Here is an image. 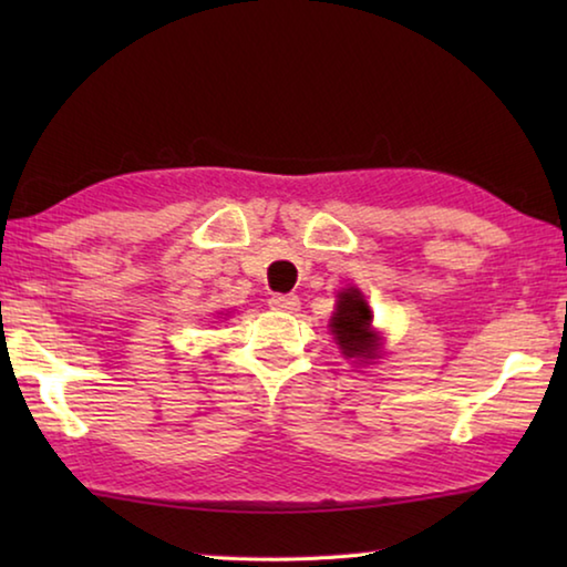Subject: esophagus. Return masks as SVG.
<instances>
[{
    "instance_id": "obj_1",
    "label": "esophagus",
    "mask_w": 567,
    "mask_h": 567,
    "mask_svg": "<svg viewBox=\"0 0 567 567\" xmlns=\"http://www.w3.org/2000/svg\"><path fill=\"white\" fill-rule=\"evenodd\" d=\"M270 307L277 312H297L300 310V297L297 295H272Z\"/></svg>"
}]
</instances>
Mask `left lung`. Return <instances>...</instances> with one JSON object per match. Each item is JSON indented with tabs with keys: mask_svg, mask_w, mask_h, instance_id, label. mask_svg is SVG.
<instances>
[{
	"mask_svg": "<svg viewBox=\"0 0 567 567\" xmlns=\"http://www.w3.org/2000/svg\"><path fill=\"white\" fill-rule=\"evenodd\" d=\"M372 312L358 290L340 292L338 312L332 315V334L348 358L368 360L378 350V338L370 328Z\"/></svg>",
	"mask_w": 567,
	"mask_h": 567,
	"instance_id": "8db88e82",
	"label": "left lung"
}]
</instances>
